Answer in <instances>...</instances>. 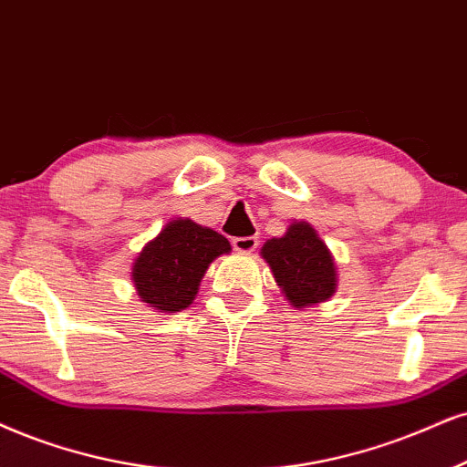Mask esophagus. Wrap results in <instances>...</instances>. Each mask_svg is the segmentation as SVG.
<instances>
[{
	"mask_svg": "<svg viewBox=\"0 0 467 467\" xmlns=\"http://www.w3.org/2000/svg\"><path fill=\"white\" fill-rule=\"evenodd\" d=\"M232 244L238 253H253L257 249V238H255V235H246V238H234Z\"/></svg>",
	"mask_w": 467,
	"mask_h": 467,
	"instance_id": "1",
	"label": "esophagus"
}]
</instances>
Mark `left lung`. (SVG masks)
<instances>
[{"instance_id": "1", "label": "left lung", "mask_w": 467, "mask_h": 467, "mask_svg": "<svg viewBox=\"0 0 467 467\" xmlns=\"http://www.w3.org/2000/svg\"><path fill=\"white\" fill-rule=\"evenodd\" d=\"M260 253L295 309L314 307L336 295L337 268L333 253L307 221L287 224V232L281 238L266 240Z\"/></svg>"}]
</instances>
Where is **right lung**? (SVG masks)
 I'll return each instance as SVG.
<instances>
[{
  "mask_svg": "<svg viewBox=\"0 0 467 467\" xmlns=\"http://www.w3.org/2000/svg\"><path fill=\"white\" fill-rule=\"evenodd\" d=\"M232 253L229 240L190 218H175L142 246L131 266V281L142 303L160 314L192 305L201 279L216 257Z\"/></svg>",
  "mask_w": 467,
  "mask_h": 467,
  "instance_id": "add662e5",
  "label": "right lung"
}]
</instances>
